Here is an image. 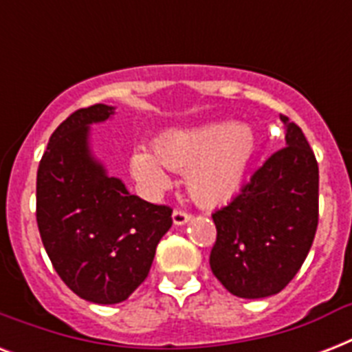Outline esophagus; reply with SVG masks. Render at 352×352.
<instances>
[{
    "mask_svg": "<svg viewBox=\"0 0 352 352\" xmlns=\"http://www.w3.org/2000/svg\"><path fill=\"white\" fill-rule=\"evenodd\" d=\"M173 223H175L177 226H182L186 225V223H190L192 221V214H188V212H184V210H179L177 208L175 212H173Z\"/></svg>",
    "mask_w": 352,
    "mask_h": 352,
    "instance_id": "1",
    "label": "esophagus"
}]
</instances>
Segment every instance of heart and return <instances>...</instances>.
Instances as JSON below:
<instances>
[{
    "instance_id": "b5f03b06",
    "label": "heart",
    "mask_w": 352,
    "mask_h": 352,
    "mask_svg": "<svg viewBox=\"0 0 352 352\" xmlns=\"http://www.w3.org/2000/svg\"><path fill=\"white\" fill-rule=\"evenodd\" d=\"M256 148L250 126L210 122L166 133L155 140V155L135 149L131 170L135 179L153 192L170 184L166 170L186 171L188 192L197 203L221 204L243 188Z\"/></svg>"
}]
</instances>
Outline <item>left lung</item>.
I'll return each mask as SVG.
<instances>
[{
    "mask_svg": "<svg viewBox=\"0 0 352 352\" xmlns=\"http://www.w3.org/2000/svg\"><path fill=\"white\" fill-rule=\"evenodd\" d=\"M281 120L287 146L212 214L217 239L210 268L228 292L246 300L281 292L305 261L318 228L316 157L300 126L285 115Z\"/></svg>",
    "mask_w": 352,
    "mask_h": 352,
    "instance_id": "8db88e82",
    "label": "left lung"
}]
</instances>
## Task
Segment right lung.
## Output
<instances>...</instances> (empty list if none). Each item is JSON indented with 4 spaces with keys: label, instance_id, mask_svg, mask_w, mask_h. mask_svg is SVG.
I'll return each instance as SVG.
<instances>
[{
    "label": "right lung",
    "instance_id": "1",
    "mask_svg": "<svg viewBox=\"0 0 352 352\" xmlns=\"http://www.w3.org/2000/svg\"><path fill=\"white\" fill-rule=\"evenodd\" d=\"M115 107L69 115L49 138L36 177V221L52 267L82 300L113 305L148 278L171 212L131 195L91 155L89 126Z\"/></svg>",
    "mask_w": 352,
    "mask_h": 352
}]
</instances>
